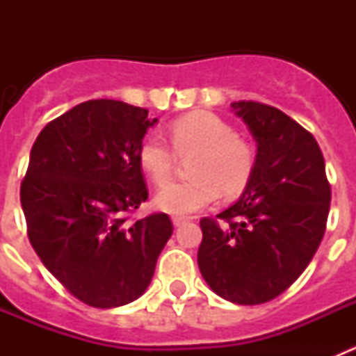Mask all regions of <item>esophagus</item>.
Here are the masks:
<instances>
[{"mask_svg":"<svg viewBox=\"0 0 356 356\" xmlns=\"http://www.w3.org/2000/svg\"><path fill=\"white\" fill-rule=\"evenodd\" d=\"M187 221H188L187 217H178V216L172 217V225L175 226H181V225H185Z\"/></svg>","mask_w":356,"mask_h":356,"instance_id":"34e87169","label":"esophagus"}]
</instances>
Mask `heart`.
I'll return each mask as SVG.
<instances>
[{"mask_svg": "<svg viewBox=\"0 0 356 356\" xmlns=\"http://www.w3.org/2000/svg\"><path fill=\"white\" fill-rule=\"evenodd\" d=\"M168 134L175 152L156 135H146L140 140L137 151L140 169L160 187L170 179L177 154L193 156L189 172L193 178L160 188L155 196L156 209L187 216L212 205L219 193L235 197L246 191L257 168V153L229 122L197 110L175 119Z\"/></svg>", "mask_w": 356, "mask_h": 356, "instance_id": "1", "label": "heart"}]
</instances>
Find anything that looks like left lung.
I'll return each mask as SVG.
<instances>
[{
  "mask_svg": "<svg viewBox=\"0 0 356 356\" xmlns=\"http://www.w3.org/2000/svg\"><path fill=\"white\" fill-rule=\"evenodd\" d=\"M253 134L257 168L241 200L200 221L197 266L217 296L260 305L287 291L314 259L332 188L314 135L259 102L232 103Z\"/></svg>",
  "mask_w": 356,
  "mask_h": 356,
  "instance_id": "8db88e82",
  "label": "left lung"
}]
</instances>
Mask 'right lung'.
Returning <instances> with one entry per match:
<instances>
[{"label":"right lung","instance_id":"add662e5","mask_svg":"<svg viewBox=\"0 0 356 356\" xmlns=\"http://www.w3.org/2000/svg\"><path fill=\"white\" fill-rule=\"evenodd\" d=\"M156 119L115 99H90L49 121L30 153L21 207L30 244L81 303L115 308L149 285L172 235L168 213L130 222L147 200L137 160Z\"/></svg>","mask_w":356,"mask_h":356}]
</instances>
